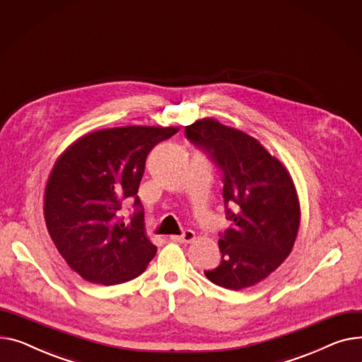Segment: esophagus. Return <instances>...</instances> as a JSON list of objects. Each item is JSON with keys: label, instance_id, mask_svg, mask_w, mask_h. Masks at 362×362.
Wrapping results in <instances>:
<instances>
[{"label": "esophagus", "instance_id": "obj_1", "mask_svg": "<svg viewBox=\"0 0 362 362\" xmlns=\"http://www.w3.org/2000/svg\"><path fill=\"white\" fill-rule=\"evenodd\" d=\"M171 240L174 243H181V244H189L196 240V232L191 229H185L181 235H173Z\"/></svg>", "mask_w": 362, "mask_h": 362}]
</instances>
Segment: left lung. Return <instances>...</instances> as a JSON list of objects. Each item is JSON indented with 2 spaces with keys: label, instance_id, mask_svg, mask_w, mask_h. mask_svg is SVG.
Returning <instances> with one entry per match:
<instances>
[{
  "label": "left lung",
  "instance_id": "left-lung-1",
  "mask_svg": "<svg viewBox=\"0 0 362 362\" xmlns=\"http://www.w3.org/2000/svg\"><path fill=\"white\" fill-rule=\"evenodd\" d=\"M187 139L223 174L226 218L221 264L204 274L222 288L240 291L266 279L289 256L301 210L288 169L262 143L215 118L185 127Z\"/></svg>",
  "mask_w": 362,
  "mask_h": 362
}]
</instances>
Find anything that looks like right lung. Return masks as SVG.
Here are the masks:
<instances>
[{
    "mask_svg": "<svg viewBox=\"0 0 362 362\" xmlns=\"http://www.w3.org/2000/svg\"><path fill=\"white\" fill-rule=\"evenodd\" d=\"M178 127H115L84 134L57 159L49 174L44 215L67 264L84 281L105 286L140 276L158 251L144 230L137 196L148 152ZM135 200L132 219L117 216Z\"/></svg>",
    "mask_w": 362,
    "mask_h": 362,
    "instance_id": "obj_1",
    "label": "right lung"
}]
</instances>
